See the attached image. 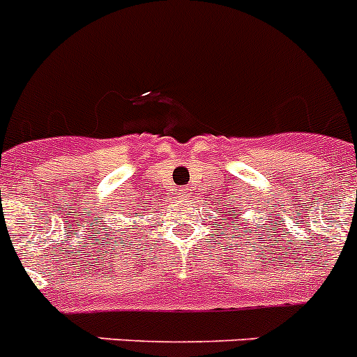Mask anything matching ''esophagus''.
<instances>
[{
    "instance_id": "1",
    "label": "esophagus",
    "mask_w": 357,
    "mask_h": 357,
    "mask_svg": "<svg viewBox=\"0 0 357 357\" xmlns=\"http://www.w3.org/2000/svg\"><path fill=\"white\" fill-rule=\"evenodd\" d=\"M176 191H178V195H181V197H185V198H188L189 195H191V189H189L188 185H185V188H178V189H176Z\"/></svg>"
}]
</instances>
